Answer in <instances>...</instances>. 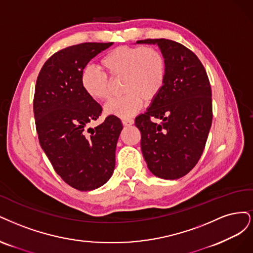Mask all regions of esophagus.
<instances>
[{"mask_svg": "<svg viewBox=\"0 0 253 253\" xmlns=\"http://www.w3.org/2000/svg\"><path fill=\"white\" fill-rule=\"evenodd\" d=\"M122 123H123L124 126H131L134 123V121L130 118H124L122 119Z\"/></svg>", "mask_w": 253, "mask_h": 253, "instance_id": "34e87169", "label": "esophagus"}]
</instances>
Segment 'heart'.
<instances>
[{
  "label": "heart",
  "mask_w": 253,
  "mask_h": 253,
  "mask_svg": "<svg viewBox=\"0 0 253 253\" xmlns=\"http://www.w3.org/2000/svg\"><path fill=\"white\" fill-rule=\"evenodd\" d=\"M102 66L111 78L123 76V96L113 97L105 105L107 116L128 118L143 106V99L151 101L163 87L166 75V63L163 54L152 47L121 46L106 54ZM81 85L88 96L104 101L109 95V81L105 72L87 65L81 73Z\"/></svg>",
  "instance_id": "obj_1"
}]
</instances>
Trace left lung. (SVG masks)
Masks as SVG:
<instances>
[{
    "instance_id": "left-lung-1",
    "label": "left lung",
    "mask_w": 253,
    "mask_h": 253,
    "mask_svg": "<svg viewBox=\"0 0 253 253\" xmlns=\"http://www.w3.org/2000/svg\"><path fill=\"white\" fill-rule=\"evenodd\" d=\"M136 44L158 45L166 63L165 81L145 113L135 118L148 169L164 180H176L197 165L212 123L211 87L199 58L184 45L166 39ZM162 121L161 125L153 122Z\"/></svg>"
}]
</instances>
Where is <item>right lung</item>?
<instances>
[{"instance_id":"add662e5","label":"right lung","mask_w":253,"mask_h":253,"mask_svg":"<svg viewBox=\"0 0 253 253\" xmlns=\"http://www.w3.org/2000/svg\"><path fill=\"white\" fill-rule=\"evenodd\" d=\"M113 43H82L46 61L37 80L34 113L40 145L55 172L80 191H90L111 177L116 148L123 129L109 116L94 128L102 107L81 85V73L95 55Z\"/></svg>"}]
</instances>
